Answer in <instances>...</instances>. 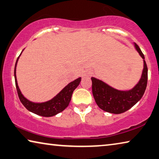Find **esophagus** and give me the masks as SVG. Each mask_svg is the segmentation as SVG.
Returning a JSON list of instances; mask_svg holds the SVG:
<instances>
[{
  "label": "esophagus",
  "instance_id": "34e87169",
  "mask_svg": "<svg viewBox=\"0 0 159 159\" xmlns=\"http://www.w3.org/2000/svg\"><path fill=\"white\" fill-rule=\"evenodd\" d=\"M87 75H88V74H84V76H87Z\"/></svg>",
  "mask_w": 159,
  "mask_h": 159
}]
</instances>
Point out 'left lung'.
<instances>
[{"instance_id": "left-lung-1", "label": "left lung", "mask_w": 159, "mask_h": 159, "mask_svg": "<svg viewBox=\"0 0 159 159\" xmlns=\"http://www.w3.org/2000/svg\"><path fill=\"white\" fill-rule=\"evenodd\" d=\"M134 48L143 59V69L139 82L132 89L122 91L114 89L102 80L92 77V94L100 109L111 114H121L131 109L144 94L148 80V68L144 55L134 43Z\"/></svg>"}]
</instances>
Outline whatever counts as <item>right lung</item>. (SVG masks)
Segmentation results:
<instances>
[{
	"label": "right lung",
	"mask_w": 159,
	"mask_h": 159,
	"mask_svg": "<svg viewBox=\"0 0 159 159\" xmlns=\"http://www.w3.org/2000/svg\"><path fill=\"white\" fill-rule=\"evenodd\" d=\"M20 56L17 59L16 65H15L14 77L19 99H20L21 103L24 105V107L28 111L33 112V113L37 114V115L45 117L55 116L67 108L70 104V100H71L73 92L77 87L78 85L80 84V82H81V77L77 78L74 81L69 83L67 86L63 88L59 93L56 95L55 97H53L52 99L49 100L48 102H41V103L33 102L28 99H26L23 96L18 85V82H17L16 78V66Z\"/></svg>",
	"instance_id": "1"
}]
</instances>
